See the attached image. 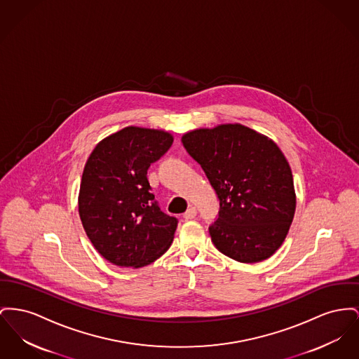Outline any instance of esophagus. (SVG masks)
<instances>
[{
	"instance_id": "1",
	"label": "esophagus",
	"mask_w": 359,
	"mask_h": 359,
	"mask_svg": "<svg viewBox=\"0 0 359 359\" xmlns=\"http://www.w3.org/2000/svg\"><path fill=\"white\" fill-rule=\"evenodd\" d=\"M195 215H196V209L191 206V208H189L187 211L183 214V218H184V219H192V218H195Z\"/></svg>"
}]
</instances>
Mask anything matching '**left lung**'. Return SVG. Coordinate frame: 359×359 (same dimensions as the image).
Listing matches in <instances>:
<instances>
[{
    "mask_svg": "<svg viewBox=\"0 0 359 359\" xmlns=\"http://www.w3.org/2000/svg\"><path fill=\"white\" fill-rule=\"evenodd\" d=\"M219 199L209 228L219 252L241 263L269 259L293 222L292 169L274 141L238 123L198 128L182 137Z\"/></svg>",
    "mask_w": 359,
    "mask_h": 359,
    "instance_id": "obj_1",
    "label": "left lung"
}]
</instances>
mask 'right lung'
Instances as JSON below:
<instances>
[{
	"label": "right lung",
	"instance_id": "add662e5",
	"mask_svg": "<svg viewBox=\"0 0 359 359\" xmlns=\"http://www.w3.org/2000/svg\"><path fill=\"white\" fill-rule=\"evenodd\" d=\"M172 142L163 130L125 127L100 141L85 164L80 218L96 251L115 266H148L173 241L177 219L161 211L147 176Z\"/></svg>",
	"mask_w": 359,
	"mask_h": 359
}]
</instances>
